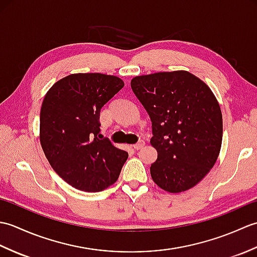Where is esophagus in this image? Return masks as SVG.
<instances>
[{
  "label": "esophagus",
  "instance_id": "1",
  "mask_svg": "<svg viewBox=\"0 0 257 257\" xmlns=\"http://www.w3.org/2000/svg\"><path fill=\"white\" fill-rule=\"evenodd\" d=\"M146 145V143H145V140H139L137 144H135L133 147L134 148L136 149V150H139V149H141L143 148V147Z\"/></svg>",
  "mask_w": 257,
  "mask_h": 257
}]
</instances>
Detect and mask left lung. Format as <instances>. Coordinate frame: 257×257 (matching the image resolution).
Returning a JSON list of instances; mask_svg holds the SVG:
<instances>
[{
  "label": "left lung",
  "mask_w": 257,
  "mask_h": 257,
  "mask_svg": "<svg viewBox=\"0 0 257 257\" xmlns=\"http://www.w3.org/2000/svg\"><path fill=\"white\" fill-rule=\"evenodd\" d=\"M130 84L152 122L150 144L158 152L152 180L170 193L193 188L221 150L222 112L214 94L187 70L137 76Z\"/></svg>",
  "instance_id": "obj_1"
}]
</instances>
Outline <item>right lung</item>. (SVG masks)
<instances>
[{
    "label": "right lung",
    "mask_w": 257,
    "mask_h": 257,
    "mask_svg": "<svg viewBox=\"0 0 257 257\" xmlns=\"http://www.w3.org/2000/svg\"><path fill=\"white\" fill-rule=\"evenodd\" d=\"M124 86L117 76L72 74L54 84L41 108L40 140L59 177L75 189L99 192L117 181L128 152L99 139L100 109Z\"/></svg>",
    "instance_id": "1"
}]
</instances>
